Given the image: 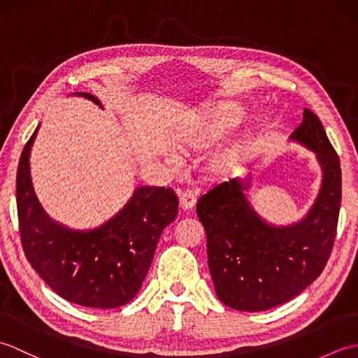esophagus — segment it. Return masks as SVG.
Segmentation results:
<instances>
[{
	"mask_svg": "<svg viewBox=\"0 0 358 358\" xmlns=\"http://www.w3.org/2000/svg\"><path fill=\"white\" fill-rule=\"evenodd\" d=\"M178 199H180V206L183 210L192 209L196 203V196L192 191H178Z\"/></svg>",
	"mask_w": 358,
	"mask_h": 358,
	"instance_id": "34e87169",
	"label": "esophagus"
}]
</instances>
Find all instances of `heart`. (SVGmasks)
Instances as JSON below:
<instances>
[{
  "mask_svg": "<svg viewBox=\"0 0 358 358\" xmlns=\"http://www.w3.org/2000/svg\"><path fill=\"white\" fill-rule=\"evenodd\" d=\"M241 121V110L232 103L204 104L200 112L189 121L177 135V148L181 152H200L214 146L231 134ZM248 150L245 144L231 143L218 149L209 158L208 171L214 177H227L245 163ZM172 157V162H175Z\"/></svg>",
  "mask_w": 358,
  "mask_h": 358,
  "instance_id": "obj_1",
  "label": "heart"
}]
</instances>
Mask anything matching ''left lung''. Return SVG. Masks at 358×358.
Wrapping results in <instances>:
<instances>
[{
    "mask_svg": "<svg viewBox=\"0 0 358 358\" xmlns=\"http://www.w3.org/2000/svg\"><path fill=\"white\" fill-rule=\"evenodd\" d=\"M289 140L313 150L322 169L320 191L299 222L273 224L258 214L248 195L250 173L218 185L196 203L217 296L232 309L258 313L283 305L320 275L331 255L341 203L338 155L309 109Z\"/></svg>",
    "mask_w": 358,
    "mask_h": 358,
    "instance_id": "obj_1",
    "label": "left lung"
}]
</instances>
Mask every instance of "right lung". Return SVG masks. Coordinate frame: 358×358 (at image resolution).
<instances>
[{
	"instance_id": "obj_1",
	"label": "right lung",
	"mask_w": 358,
	"mask_h": 358,
	"mask_svg": "<svg viewBox=\"0 0 358 358\" xmlns=\"http://www.w3.org/2000/svg\"><path fill=\"white\" fill-rule=\"evenodd\" d=\"M95 104L87 92H75ZM26 143L17 173L21 243L29 263L59 296L75 305L112 309L127 305L146 278L158 240L178 214L171 187L138 186L129 201L94 229H72L53 220L36 196Z\"/></svg>"
}]
</instances>
